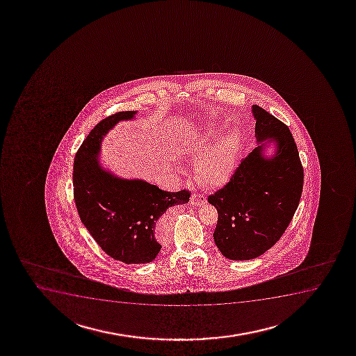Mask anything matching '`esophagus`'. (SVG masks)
I'll return each mask as SVG.
<instances>
[{
    "instance_id": "obj_1",
    "label": "esophagus",
    "mask_w": 356,
    "mask_h": 356,
    "mask_svg": "<svg viewBox=\"0 0 356 356\" xmlns=\"http://www.w3.org/2000/svg\"><path fill=\"white\" fill-rule=\"evenodd\" d=\"M191 204L194 206H201L206 204V197L201 193H194L191 197Z\"/></svg>"
}]
</instances>
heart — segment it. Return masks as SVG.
<instances>
[{"label":"heart","mask_w":356,"mask_h":356,"mask_svg":"<svg viewBox=\"0 0 356 356\" xmlns=\"http://www.w3.org/2000/svg\"><path fill=\"white\" fill-rule=\"evenodd\" d=\"M217 134L211 131L193 147L195 155H202L195 165L197 179L209 187L222 186L230 180L239 152V137L236 132L222 136L209 150Z\"/></svg>","instance_id":"heart-1"}]
</instances>
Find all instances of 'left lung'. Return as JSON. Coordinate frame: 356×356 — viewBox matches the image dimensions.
Returning <instances> with one entry per match:
<instances>
[{"mask_svg":"<svg viewBox=\"0 0 356 356\" xmlns=\"http://www.w3.org/2000/svg\"><path fill=\"white\" fill-rule=\"evenodd\" d=\"M255 137L262 143L241 161L230 181L209 195L217 209L216 245L226 259L259 257L275 244L300 202L304 169L287 125L259 106H252ZM276 143L270 159L261 154L264 142Z\"/></svg>","mask_w":356,"mask_h":356,"instance_id":"1","label":"left lung"}]
</instances>
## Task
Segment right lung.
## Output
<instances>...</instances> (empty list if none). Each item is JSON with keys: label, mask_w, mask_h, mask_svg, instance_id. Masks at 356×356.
Masks as SVG:
<instances>
[{"label": "right lung", "mask_w": 356, "mask_h": 356, "mask_svg": "<svg viewBox=\"0 0 356 356\" xmlns=\"http://www.w3.org/2000/svg\"><path fill=\"white\" fill-rule=\"evenodd\" d=\"M134 111L118 112L101 120L84 139L74 161L72 184L81 222L112 259L147 264L159 255L157 224L167 209L184 205L191 192H165L142 180H122L101 169L97 156L102 137Z\"/></svg>", "instance_id": "obj_1"}]
</instances>
